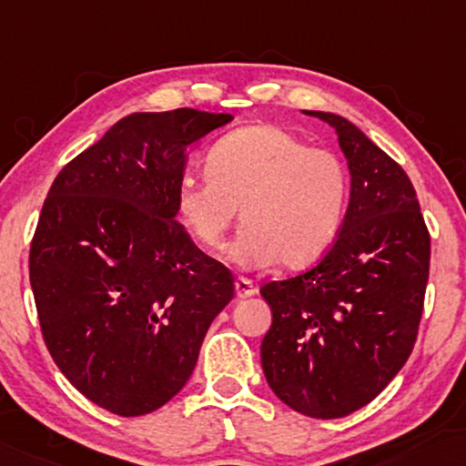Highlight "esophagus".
<instances>
[{
    "label": "esophagus",
    "instance_id": "1",
    "mask_svg": "<svg viewBox=\"0 0 466 466\" xmlns=\"http://www.w3.org/2000/svg\"><path fill=\"white\" fill-rule=\"evenodd\" d=\"M236 296L238 298H251V296H255V293H258V287H255V283L251 279H245V277H238L236 279Z\"/></svg>",
    "mask_w": 466,
    "mask_h": 466
}]
</instances>
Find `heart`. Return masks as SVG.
Returning <instances> with one entry per match:
<instances>
[{
	"instance_id": "obj_1",
	"label": "heart",
	"mask_w": 466,
	"mask_h": 466,
	"mask_svg": "<svg viewBox=\"0 0 466 466\" xmlns=\"http://www.w3.org/2000/svg\"><path fill=\"white\" fill-rule=\"evenodd\" d=\"M205 173L179 181L177 218L202 247L219 248L240 208L245 228L230 247L236 264L304 268L338 238L350 175L331 149L310 147L277 124H253L208 149Z\"/></svg>"
}]
</instances>
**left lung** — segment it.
Returning a JSON list of instances; mask_svg holds the SVG:
<instances>
[{"mask_svg":"<svg viewBox=\"0 0 466 466\" xmlns=\"http://www.w3.org/2000/svg\"><path fill=\"white\" fill-rule=\"evenodd\" d=\"M306 114L336 128L350 202L317 266L261 285L272 308L261 367L280 401L331 420L373 401L414 350L431 234L410 177L389 154L342 116Z\"/></svg>","mask_w":466,"mask_h":466,"instance_id":"left-lung-1","label":"left lung"}]
</instances>
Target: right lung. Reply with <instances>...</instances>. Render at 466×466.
Listing matches in <instances>:
<instances>
[{
  "instance_id": "obj_1",
  "label": "right lung",
  "mask_w": 466,
  "mask_h": 466,
  "mask_svg": "<svg viewBox=\"0 0 466 466\" xmlns=\"http://www.w3.org/2000/svg\"><path fill=\"white\" fill-rule=\"evenodd\" d=\"M230 114H130L52 183L29 251L50 357L117 416L152 414L192 376L234 277L175 221L186 149Z\"/></svg>"
}]
</instances>
